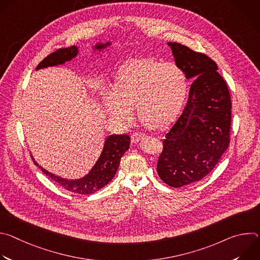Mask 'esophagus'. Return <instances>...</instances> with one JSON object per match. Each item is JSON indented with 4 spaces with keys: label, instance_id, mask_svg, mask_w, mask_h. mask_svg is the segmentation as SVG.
<instances>
[{
    "label": "esophagus",
    "instance_id": "esophagus-1",
    "mask_svg": "<svg viewBox=\"0 0 260 260\" xmlns=\"http://www.w3.org/2000/svg\"><path fill=\"white\" fill-rule=\"evenodd\" d=\"M145 135L143 134V133H140V132H136V133H134L133 135H132V142L133 143H137L138 141H140L143 137H144Z\"/></svg>",
    "mask_w": 260,
    "mask_h": 260
}]
</instances>
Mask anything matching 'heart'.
Returning a JSON list of instances; mask_svg holds the SVG:
<instances>
[{
  "label": "heart",
  "mask_w": 260,
  "mask_h": 260,
  "mask_svg": "<svg viewBox=\"0 0 260 260\" xmlns=\"http://www.w3.org/2000/svg\"><path fill=\"white\" fill-rule=\"evenodd\" d=\"M187 89L186 73L176 62L136 58L120 70L114 94H105L104 103L109 114L122 121L131 118L136 107L144 125L159 129L180 112Z\"/></svg>",
  "instance_id": "heart-1"
}]
</instances>
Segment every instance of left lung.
I'll list each match as a JSON object with an SVG mask.
<instances>
[{
    "instance_id": "left-lung-1",
    "label": "left lung",
    "mask_w": 260,
    "mask_h": 260,
    "mask_svg": "<svg viewBox=\"0 0 260 260\" xmlns=\"http://www.w3.org/2000/svg\"><path fill=\"white\" fill-rule=\"evenodd\" d=\"M168 44L187 79H196L183 113L166 134L156 166L160 179L178 188L206 177L226 151L232 101L212 58L180 43Z\"/></svg>"
}]
</instances>
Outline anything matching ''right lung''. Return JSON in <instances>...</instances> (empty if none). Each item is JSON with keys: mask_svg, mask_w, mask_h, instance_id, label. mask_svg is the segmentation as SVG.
I'll return each instance as SVG.
<instances>
[{"mask_svg": "<svg viewBox=\"0 0 260 260\" xmlns=\"http://www.w3.org/2000/svg\"><path fill=\"white\" fill-rule=\"evenodd\" d=\"M107 44L109 45V43ZM95 47L96 49H102L105 46L103 44H96ZM77 52L78 49L76 46L57 49L56 51L46 56L38 64V67H37V70L63 63L64 61L71 60L73 57H75L77 55ZM129 142L131 138L127 135L110 136L106 140L104 150L94 167L91 169L88 175L79 180H67L59 178L44 170L35 160L34 164L39 169H41V171L46 176L51 178V180L61 185L64 189L74 193L91 194L106 186V185L115 176L120 164V158L129 148Z\"/></svg>", "mask_w": 260, "mask_h": 260, "instance_id": "obj_1", "label": "right lung"}]
</instances>
